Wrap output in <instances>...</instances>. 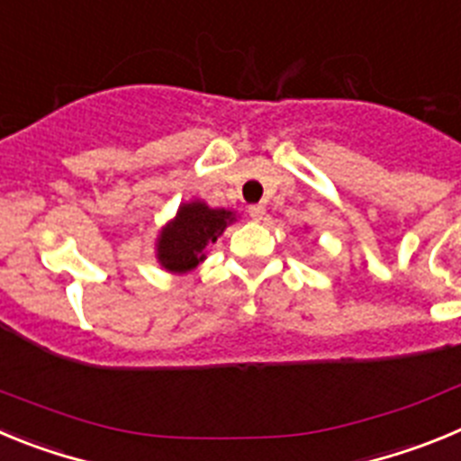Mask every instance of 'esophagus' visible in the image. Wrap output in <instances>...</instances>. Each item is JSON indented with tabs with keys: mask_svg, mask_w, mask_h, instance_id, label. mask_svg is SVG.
<instances>
[{
	"mask_svg": "<svg viewBox=\"0 0 461 461\" xmlns=\"http://www.w3.org/2000/svg\"><path fill=\"white\" fill-rule=\"evenodd\" d=\"M249 217L254 219V221H260V219L266 217V205H249Z\"/></svg>",
	"mask_w": 461,
	"mask_h": 461,
	"instance_id": "obj_1",
	"label": "esophagus"
}]
</instances>
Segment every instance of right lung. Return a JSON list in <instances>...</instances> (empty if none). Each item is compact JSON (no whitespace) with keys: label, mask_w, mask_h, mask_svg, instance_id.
I'll return each instance as SVG.
<instances>
[{"label":"right lung","mask_w":461,"mask_h":461,"mask_svg":"<svg viewBox=\"0 0 461 461\" xmlns=\"http://www.w3.org/2000/svg\"><path fill=\"white\" fill-rule=\"evenodd\" d=\"M235 214L228 210H212L201 201L180 205L173 221L161 228L157 240V258L161 267L173 275H185L205 260V247L217 242Z\"/></svg>","instance_id":"1"}]
</instances>
